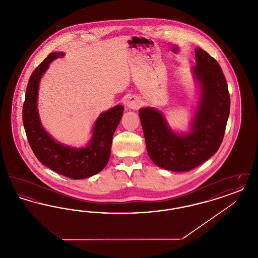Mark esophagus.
Segmentation results:
<instances>
[{"mask_svg":"<svg viewBox=\"0 0 258 258\" xmlns=\"http://www.w3.org/2000/svg\"><path fill=\"white\" fill-rule=\"evenodd\" d=\"M141 105V101L137 97H130L126 100V106L131 109H138Z\"/></svg>","mask_w":258,"mask_h":258,"instance_id":"34e87169","label":"esophagus"}]
</instances>
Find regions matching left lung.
<instances>
[{
	"instance_id": "left-lung-1",
	"label": "left lung",
	"mask_w": 258,
	"mask_h": 258,
	"mask_svg": "<svg viewBox=\"0 0 258 258\" xmlns=\"http://www.w3.org/2000/svg\"><path fill=\"white\" fill-rule=\"evenodd\" d=\"M194 73L201 88L197 114L188 134L174 133L155 108L139 111L150 159L170 171H189L209 160L221 146L230 111V97L219 62L196 49Z\"/></svg>"
}]
</instances>
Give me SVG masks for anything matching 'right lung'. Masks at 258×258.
<instances>
[{"instance_id": "1", "label": "right lung", "mask_w": 258, "mask_h": 258, "mask_svg": "<svg viewBox=\"0 0 258 258\" xmlns=\"http://www.w3.org/2000/svg\"><path fill=\"white\" fill-rule=\"evenodd\" d=\"M62 52H53L31 75L23 104V124L30 147L37 160L53 171L71 179H84L101 171L110 157L113 135L123 116V107L116 105L98 116L93 127V136L85 148L74 149L56 142L39 121L37 91L42 74L50 62L63 57Z\"/></svg>"}]
</instances>
